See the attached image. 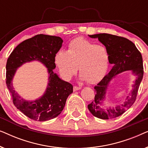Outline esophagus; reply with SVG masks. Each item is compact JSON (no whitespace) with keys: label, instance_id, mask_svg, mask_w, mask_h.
<instances>
[{"label":"esophagus","instance_id":"34e87169","mask_svg":"<svg viewBox=\"0 0 148 148\" xmlns=\"http://www.w3.org/2000/svg\"><path fill=\"white\" fill-rule=\"evenodd\" d=\"M80 89H81V87H79V86H74L73 87V91H74V92L80 90Z\"/></svg>","mask_w":148,"mask_h":148}]
</instances>
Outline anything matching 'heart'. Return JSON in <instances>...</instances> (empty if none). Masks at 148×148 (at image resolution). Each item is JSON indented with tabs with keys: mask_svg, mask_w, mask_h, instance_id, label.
I'll return each mask as SVG.
<instances>
[{
	"mask_svg": "<svg viewBox=\"0 0 148 148\" xmlns=\"http://www.w3.org/2000/svg\"><path fill=\"white\" fill-rule=\"evenodd\" d=\"M55 62L64 79H71L78 68L82 79L94 84L106 74L108 54L104 46L77 38L70 42L67 51L60 50L56 52Z\"/></svg>",
	"mask_w": 148,
	"mask_h": 148,
	"instance_id": "1",
	"label": "heart"
}]
</instances>
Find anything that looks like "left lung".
<instances>
[{"instance_id":"left-lung-1","label":"left lung","mask_w":148,"mask_h":148,"mask_svg":"<svg viewBox=\"0 0 148 148\" xmlns=\"http://www.w3.org/2000/svg\"><path fill=\"white\" fill-rule=\"evenodd\" d=\"M90 38H98V40L106 46L108 54L109 62L113 64L110 71L94 87V100L88 104L90 112L97 118L112 119L123 114L133 104L136 100L137 92L143 75V59L141 52L131 40L127 38L109 34H98L90 35ZM131 70L137 77L133 85V90L127 97L126 102L114 108L103 109L99 106L105 97L106 90L109 82L116 75L125 70Z\"/></svg>"}]
</instances>
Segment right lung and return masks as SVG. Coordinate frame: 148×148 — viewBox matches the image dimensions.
I'll return each mask as SVG.
<instances>
[{"label": "right lung", "mask_w": 148, "mask_h": 148, "mask_svg": "<svg viewBox=\"0 0 148 148\" xmlns=\"http://www.w3.org/2000/svg\"><path fill=\"white\" fill-rule=\"evenodd\" d=\"M63 40L58 36L38 34L20 43L11 52L6 64V84L16 108L34 121H46L58 116L63 110L73 86L53 72L55 55ZM36 60L48 68L49 83L45 94L33 102L25 101L14 90L12 84L16 69L23 63Z\"/></svg>", "instance_id": "1"}]
</instances>
